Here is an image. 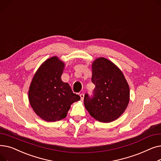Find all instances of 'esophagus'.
<instances>
[{"mask_svg":"<svg viewBox=\"0 0 161 161\" xmlns=\"http://www.w3.org/2000/svg\"><path fill=\"white\" fill-rule=\"evenodd\" d=\"M80 98H81V100H83V98H84V94H83V93H81V94H80Z\"/></svg>","mask_w":161,"mask_h":161,"instance_id":"esophagus-1","label":"esophagus"}]
</instances>
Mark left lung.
<instances>
[{
  "label": "left lung",
  "mask_w": 161,
  "mask_h": 161,
  "mask_svg": "<svg viewBox=\"0 0 161 161\" xmlns=\"http://www.w3.org/2000/svg\"><path fill=\"white\" fill-rule=\"evenodd\" d=\"M93 95L84 97L89 114L102 123L116 120L125 112L130 98V89L121 70L112 61L99 57L92 64Z\"/></svg>",
  "instance_id": "obj_1"
}]
</instances>
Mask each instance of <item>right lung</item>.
<instances>
[{"instance_id": "add662e5", "label": "right lung", "mask_w": 161, "mask_h": 161, "mask_svg": "<svg viewBox=\"0 0 161 161\" xmlns=\"http://www.w3.org/2000/svg\"><path fill=\"white\" fill-rule=\"evenodd\" d=\"M64 63L57 57L47 58L41 64L31 83L30 104L42 119L49 122L66 117L72 103L80 100L69 84L61 80Z\"/></svg>"}]
</instances>
